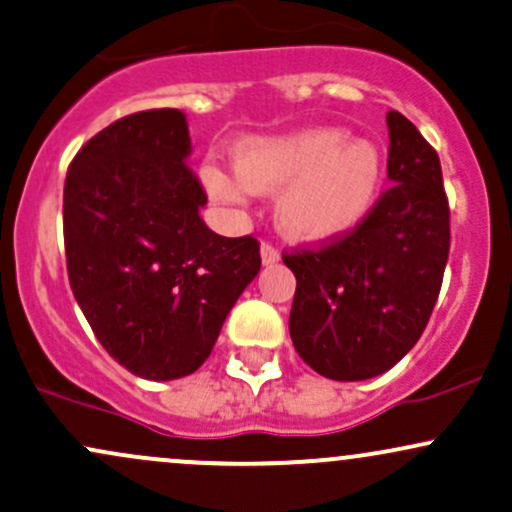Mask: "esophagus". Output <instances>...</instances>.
Segmentation results:
<instances>
[{
  "instance_id": "obj_1",
  "label": "esophagus",
  "mask_w": 512,
  "mask_h": 512,
  "mask_svg": "<svg viewBox=\"0 0 512 512\" xmlns=\"http://www.w3.org/2000/svg\"><path fill=\"white\" fill-rule=\"evenodd\" d=\"M260 257H262L264 267H272V264H276V262L281 260L279 250L272 248V245H262V248H260Z\"/></svg>"
}]
</instances>
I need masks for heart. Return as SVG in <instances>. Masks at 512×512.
Wrapping results in <instances>:
<instances>
[{
    "mask_svg": "<svg viewBox=\"0 0 512 512\" xmlns=\"http://www.w3.org/2000/svg\"><path fill=\"white\" fill-rule=\"evenodd\" d=\"M233 166L204 168L209 197L243 207L255 195L276 192V228L303 245L332 243L356 231L383 187L378 146L349 139L339 127L248 137L233 149Z\"/></svg>",
    "mask_w": 512,
    "mask_h": 512,
    "instance_id": "1",
    "label": "heart"
}]
</instances>
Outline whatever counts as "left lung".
Masks as SVG:
<instances>
[{"label":"left lung","instance_id":"1","mask_svg":"<svg viewBox=\"0 0 512 512\" xmlns=\"http://www.w3.org/2000/svg\"><path fill=\"white\" fill-rule=\"evenodd\" d=\"M392 187L351 236L284 255L296 276L289 332L298 356L330 380L390 370L424 334L443 284L450 209L440 158L397 110L387 113Z\"/></svg>","mask_w":512,"mask_h":512}]
</instances>
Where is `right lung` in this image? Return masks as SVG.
<instances>
[{
	"instance_id": "add662e5",
	"label": "right lung",
	"mask_w": 512,
	"mask_h": 512,
	"mask_svg": "<svg viewBox=\"0 0 512 512\" xmlns=\"http://www.w3.org/2000/svg\"><path fill=\"white\" fill-rule=\"evenodd\" d=\"M185 113L113 122L74 156L64 182L67 272L103 349L129 373L178 380L207 361L260 272L255 238H223L187 158Z\"/></svg>"
}]
</instances>
